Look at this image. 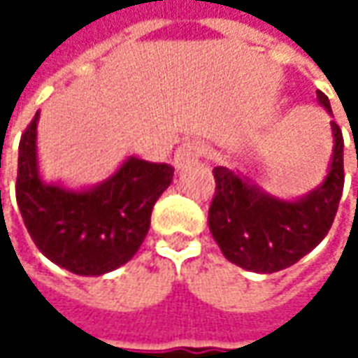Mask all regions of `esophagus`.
<instances>
[{
  "instance_id": "34e87169",
  "label": "esophagus",
  "mask_w": 358,
  "mask_h": 358,
  "mask_svg": "<svg viewBox=\"0 0 358 358\" xmlns=\"http://www.w3.org/2000/svg\"><path fill=\"white\" fill-rule=\"evenodd\" d=\"M203 151H205V149H203V143H199V141L183 143L177 151H175V159H173L175 169L179 171V169H185L189 165L197 163L201 155H203Z\"/></svg>"
}]
</instances>
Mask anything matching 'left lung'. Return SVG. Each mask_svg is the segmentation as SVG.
Returning <instances> with one entry per match:
<instances>
[{
  "label": "left lung",
  "instance_id": "left-lung-1",
  "mask_svg": "<svg viewBox=\"0 0 358 358\" xmlns=\"http://www.w3.org/2000/svg\"><path fill=\"white\" fill-rule=\"evenodd\" d=\"M317 101L333 115L329 97ZM333 155L324 179L301 197H277L241 169L215 167V197L209 229L233 265L253 273H277L295 265L327 237L345 185L343 133L331 121Z\"/></svg>",
  "mask_w": 358,
  "mask_h": 358
}]
</instances>
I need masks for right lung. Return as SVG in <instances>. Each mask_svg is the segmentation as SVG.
<instances>
[{
	"label": "right lung",
	"instance_id": "right-lung-1",
	"mask_svg": "<svg viewBox=\"0 0 358 358\" xmlns=\"http://www.w3.org/2000/svg\"><path fill=\"white\" fill-rule=\"evenodd\" d=\"M39 111L21 135L15 197L37 249L81 277L111 273L139 251L153 205L171 185L173 167L127 157L101 183L45 181L37 157Z\"/></svg>",
	"mask_w": 358,
	"mask_h": 358
}]
</instances>
